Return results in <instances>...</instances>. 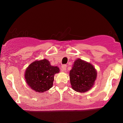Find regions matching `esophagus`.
I'll return each instance as SVG.
<instances>
[{
	"mask_svg": "<svg viewBox=\"0 0 123 123\" xmlns=\"http://www.w3.org/2000/svg\"><path fill=\"white\" fill-rule=\"evenodd\" d=\"M66 70V65H63L61 66V71L62 72L65 71Z\"/></svg>",
	"mask_w": 123,
	"mask_h": 123,
	"instance_id": "obj_1",
	"label": "esophagus"
}]
</instances>
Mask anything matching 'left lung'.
Here are the masks:
<instances>
[{
	"label": "left lung",
	"instance_id": "1",
	"mask_svg": "<svg viewBox=\"0 0 123 123\" xmlns=\"http://www.w3.org/2000/svg\"><path fill=\"white\" fill-rule=\"evenodd\" d=\"M97 72L90 62L77 59L70 70L72 88L79 92H85L93 87L97 79Z\"/></svg>",
	"mask_w": 123,
	"mask_h": 123
}]
</instances>
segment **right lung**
<instances>
[{"mask_svg": "<svg viewBox=\"0 0 123 123\" xmlns=\"http://www.w3.org/2000/svg\"><path fill=\"white\" fill-rule=\"evenodd\" d=\"M60 72L58 66L50 65L46 59L35 61L26 68L25 79L31 88L37 92L42 93L53 87L54 74Z\"/></svg>", "mask_w": 123, "mask_h": 123, "instance_id": "obj_1", "label": "right lung"}]
</instances>
